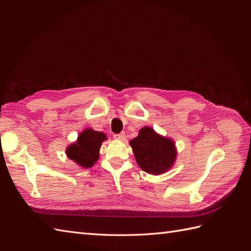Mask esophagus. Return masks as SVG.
I'll use <instances>...</instances> for the list:
<instances>
[{
	"mask_svg": "<svg viewBox=\"0 0 251 251\" xmlns=\"http://www.w3.org/2000/svg\"><path fill=\"white\" fill-rule=\"evenodd\" d=\"M114 138L117 139V140H125L126 139V134L125 133L115 134V135H114Z\"/></svg>",
	"mask_w": 251,
	"mask_h": 251,
	"instance_id": "34e87169",
	"label": "esophagus"
}]
</instances>
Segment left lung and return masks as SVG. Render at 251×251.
<instances>
[{"label": "left lung", "mask_w": 251, "mask_h": 251, "mask_svg": "<svg viewBox=\"0 0 251 251\" xmlns=\"http://www.w3.org/2000/svg\"><path fill=\"white\" fill-rule=\"evenodd\" d=\"M130 144L138 165L149 174L161 175L168 172L176 160L175 142L157 134L150 126L142 127Z\"/></svg>", "instance_id": "1"}]
</instances>
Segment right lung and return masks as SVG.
I'll list each match as a JSON object with an SVG mask.
<instances>
[{"label": "right lung", "mask_w": 251, "mask_h": 251, "mask_svg": "<svg viewBox=\"0 0 251 251\" xmlns=\"http://www.w3.org/2000/svg\"><path fill=\"white\" fill-rule=\"evenodd\" d=\"M105 139H107V135L104 133L88 127L79 134L76 141L67 148L66 154L68 158L81 168L89 169L93 166L100 158L101 143Z\"/></svg>", "instance_id": "1"}]
</instances>
